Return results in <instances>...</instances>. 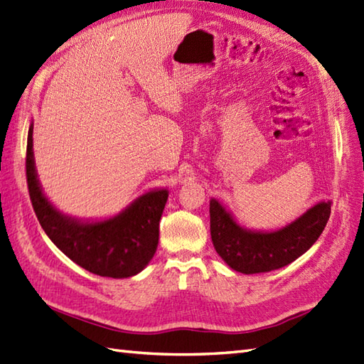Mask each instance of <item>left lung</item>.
<instances>
[{"label": "left lung", "mask_w": 364, "mask_h": 364, "mask_svg": "<svg viewBox=\"0 0 364 364\" xmlns=\"http://www.w3.org/2000/svg\"><path fill=\"white\" fill-rule=\"evenodd\" d=\"M210 237L217 254L241 274H262L284 267L309 250L331 215V201H320L287 226L272 230L241 228L223 204L210 200Z\"/></svg>", "instance_id": "left-lung-1"}]
</instances>
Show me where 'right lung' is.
Returning <instances> with one entry per match:
<instances>
[{
  "label": "right lung",
  "mask_w": 364,
  "mask_h": 364,
  "mask_svg": "<svg viewBox=\"0 0 364 364\" xmlns=\"http://www.w3.org/2000/svg\"><path fill=\"white\" fill-rule=\"evenodd\" d=\"M33 124L27 134L26 176L41 228L64 255L86 271L110 278L134 277L151 262L160 237V220L169 192H146L118 215L81 221L64 215L46 198L33 160Z\"/></svg>",
  "instance_id": "obj_1"
}]
</instances>
